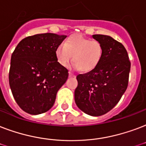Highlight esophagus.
<instances>
[{"instance_id":"34e87169","label":"esophagus","mask_w":146,"mask_h":146,"mask_svg":"<svg viewBox=\"0 0 146 146\" xmlns=\"http://www.w3.org/2000/svg\"><path fill=\"white\" fill-rule=\"evenodd\" d=\"M69 76H70V77H73V76H75V74H73L72 72L70 71V72H69Z\"/></svg>"}]
</instances>
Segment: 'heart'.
<instances>
[{"label": "heart", "instance_id": "1", "mask_svg": "<svg viewBox=\"0 0 146 146\" xmlns=\"http://www.w3.org/2000/svg\"><path fill=\"white\" fill-rule=\"evenodd\" d=\"M56 57L58 63L66 66L73 56V67L89 72L95 69L103 58V47L96 40H91L80 34L72 35L56 49Z\"/></svg>", "mask_w": 146, "mask_h": 146}]
</instances>
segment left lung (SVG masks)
<instances>
[{
    "label": "left lung",
    "mask_w": 146,
    "mask_h": 146,
    "mask_svg": "<svg viewBox=\"0 0 146 146\" xmlns=\"http://www.w3.org/2000/svg\"><path fill=\"white\" fill-rule=\"evenodd\" d=\"M93 37L103 45V58L95 69L76 76L75 102L88 115L100 116L115 107L126 90L131 63L121 43L106 35Z\"/></svg>",
    "instance_id": "1"
}]
</instances>
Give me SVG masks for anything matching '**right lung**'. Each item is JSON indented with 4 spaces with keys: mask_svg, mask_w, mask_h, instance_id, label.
Returning a JSON list of instances; mask_svg holds the SVG:
<instances>
[{
    "mask_svg": "<svg viewBox=\"0 0 146 146\" xmlns=\"http://www.w3.org/2000/svg\"><path fill=\"white\" fill-rule=\"evenodd\" d=\"M66 37L46 33L23 39L11 55L9 84L24 112L37 115L54 104L57 91L68 78V70L56 57V49Z\"/></svg>",
    "mask_w": 146,
    "mask_h": 146,
    "instance_id": "obj_1",
    "label": "right lung"
}]
</instances>
